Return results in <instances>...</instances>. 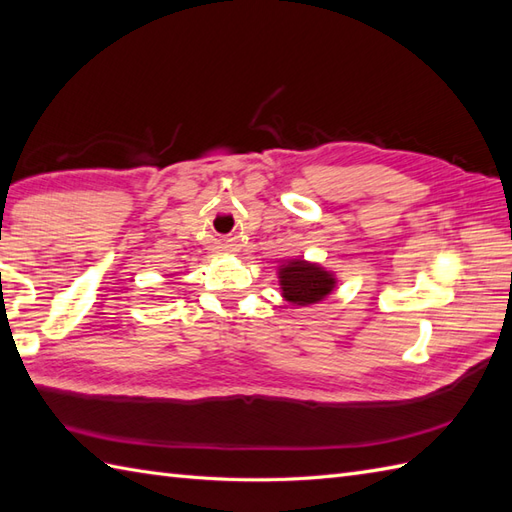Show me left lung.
Instances as JSON below:
<instances>
[{
    "mask_svg": "<svg viewBox=\"0 0 512 512\" xmlns=\"http://www.w3.org/2000/svg\"><path fill=\"white\" fill-rule=\"evenodd\" d=\"M282 297L293 306L319 304L336 289L334 271L304 258H289L278 267Z\"/></svg>",
    "mask_w": 512,
    "mask_h": 512,
    "instance_id": "obj_1",
    "label": "left lung"
}]
</instances>
